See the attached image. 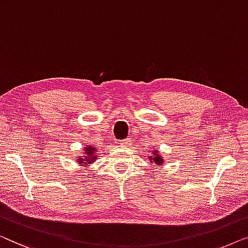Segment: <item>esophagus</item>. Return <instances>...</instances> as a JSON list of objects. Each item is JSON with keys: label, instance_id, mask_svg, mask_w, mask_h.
<instances>
[{"label": "esophagus", "instance_id": "esophagus-1", "mask_svg": "<svg viewBox=\"0 0 248 248\" xmlns=\"http://www.w3.org/2000/svg\"><path fill=\"white\" fill-rule=\"evenodd\" d=\"M130 142H131V139L130 138H125V139H123V140H120L119 144L123 145V146H125V145L130 144Z\"/></svg>", "mask_w": 248, "mask_h": 248}]
</instances>
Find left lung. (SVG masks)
I'll use <instances>...</instances> for the list:
<instances>
[{
    "mask_svg": "<svg viewBox=\"0 0 248 248\" xmlns=\"http://www.w3.org/2000/svg\"><path fill=\"white\" fill-rule=\"evenodd\" d=\"M149 160H151V163H155V166H162L164 164V159L162 158V156L158 155L157 149H155V151L153 152L152 156L149 157Z\"/></svg>",
    "mask_w": 248,
    "mask_h": 248,
    "instance_id": "left-lung-1",
    "label": "left lung"
}]
</instances>
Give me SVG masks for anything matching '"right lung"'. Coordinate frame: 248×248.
I'll return each instance as SVG.
<instances>
[{
  "label": "right lung",
  "instance_id": "1",
  "mask_svg": "<svg viewBox=\"0 0 248 248\" xmlns=\"http://www.w3.org/2000/svg\"><path fill=\"white\" fill-rule=\"evenodd\" d=\"M96 153V149L93 147V146H86L84 148V157H82V156H79L78 157V164H81L82 166H88L89 164H92L94 163V160L96 159L97 156L95 155Z\"/></svg>",
  "mask_w": 248,
  "mask_h": 248
}]
</instances>
